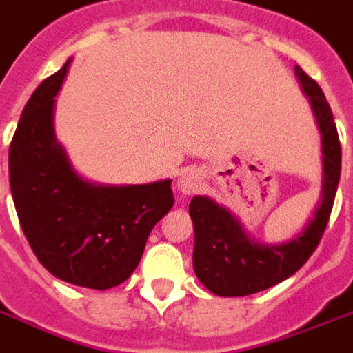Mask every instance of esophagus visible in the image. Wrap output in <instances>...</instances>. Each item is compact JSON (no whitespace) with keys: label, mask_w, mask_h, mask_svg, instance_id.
Listing matches in <instances>:
<instances>
[{"label":"esophagus","mask_w":353,"mask_h":353,"mask_svg":"<svg viewBox=\"0 0 353 353\" xmlns=\"http://www.w3.org/2000/svg\"><path fill=\"white\" fill-rule=\"evenodd\" d=\"M201 173L195 169H185L180 173V179L176 182V188L182 195H191L201 188Z\"/></svg>","instance_id":"1"}]
</instances>
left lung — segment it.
<instances>
[{
  "instance_id": "1",
  "label": "left lung",
  "mask_w": 353,
  "mask_h": 353,
  "mask_svg": "<svg viewBox=\"0 0 353 353\" xmlns=\"http://www.w3.org/2000/svg\"><path fill=\"white\" fill-rule=\"evenodd\" d=\"M322 134V195L313 219L291 241H254L234 215L208 196H193L190 215L195 228L193 267L202 285L219 296H247L293 276L315 252L326 230L341 176V141L321 86L294 65Z\"/></svg>"
}]
</instances>
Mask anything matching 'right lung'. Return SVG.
Instances as JSON below:
<instances>
[{
	"mask_svg": "<svg viewBox=\"0 0 353 353\" xmlns=\"http://www.w3.org/2000/svg\"><path fill=\"white\" fill-rule=\"evenodd\" d=\"M68 65L46 79L21 112L9 149L10 191L38 261L59 280L105 291L132 274L174 196L169 179L97 185L73 171L53 130V97Z\"/></svg>",
	"mask_w": 353,
	"mask_h": 353,
	"instance_id": "right-lung-1",
	"label": "right lung"
}]
</instances>
